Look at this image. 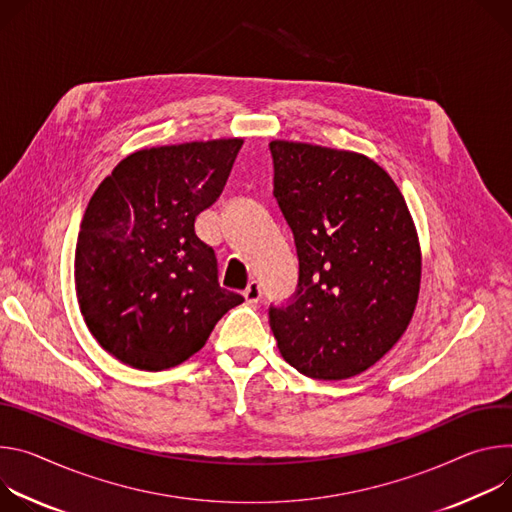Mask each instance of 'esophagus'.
<instances>
[{"instance_id":"obj_1","label":"esophagus","mask_w":512,"mask_h":512,"mask_svg":"<svg viewBox=\"0 0 512 512\" xmlns=\"http://www.w3.org/2000/svg\"><path fill=\"white\" fill-rule=\"evenodd\" d=\"M244 297H246L248 303H258V301H260L262 289H260V285H258V280H250V282H248V287H246V291H244Z\"/></svg>"}]
</instances>
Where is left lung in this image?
I'll list each match as a JSON object with an SVG mask.
<instances>
[{
	"label": "left lung",
	"instance_id": "1",
	"mask_svg": "<svg viewBox=\"0 0 512 512\" xmlns=\"http://www.w3.org/2000/svg\"><path fill=\"white\" fill-rule=\"evenodd\" d=\"M274 197L291 225L299 285L270 307L278 352L301 374L344 380L374 366L407 331L421 246L407 201L372 158L272 140Z\"/></svg>",
	"mask_w": 512,
	"mask_h": 512
}]
</instances>
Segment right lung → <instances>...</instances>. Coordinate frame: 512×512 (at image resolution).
I'll return each instance as SVG.
<instances>
[{"instance_id":"obj_1","label":"right lung","mask_w":512,"mask_h":512,"mask_svg":"<svg viewBox=\"0 0 512 512\" xmlns=\"http://www.w3.org/2000/svg\"><path fill=\"white\" fill-rule=\"evenodd\" d=\"M242 138L142 148L93 193L75 250L81 313L99 346L148 372L183 364L244 297L221 289L195 234L221 195Z\"/></svg>"}]
</instances>
